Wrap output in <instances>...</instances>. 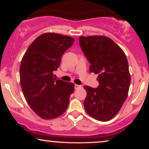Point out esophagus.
I'll list each match as a JSON object with an SVG mask.
<instances>
[{
  "label": "esophagus",
  "instance_id": "1",
  "mask_svg": "<svg viewBox=\"0 0 149 149\" xmlns=\"http://www.w3.org/2000/svg\"><path fill=\"white\" fill-rule=\"evenodd\" d=\"M81 88V86H80V85H75V90H77V89H78V88Z\"/></svg>",
  "mask_w": 149,
  "mask_h": 149
}]
</instances>
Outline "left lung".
Instances as JSON below:
<instances>
[{"label":"left lung","instance_id":"8db88e82","mask_svg":"<svg viewBox=\"0 0 149 149\" xmlns=\"http://www.w3.org/2000/svg\"><path fill=\"white\" fill-rule=\"evenodd\" d=\"M79 43L90 63V71L98 74L97 88L85 85V110L100 121L111 120L127 99L131 78L123 50L104 36H80Z\"/></svg>","mask_w":149,"mask_h":149}]
</instances>
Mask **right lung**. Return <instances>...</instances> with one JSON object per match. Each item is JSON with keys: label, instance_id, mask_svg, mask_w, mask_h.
Segmentation results:
<instances>
[{"label": "right lung", "instance_id": "obj_1", "mask_svg": "<svg viewBox=\"0 0 149 149\" xmlns=\"http://www.w3.org/2000/svg\"><path fill=\"white\" fill-rule=\"evenodd\" d=\"M74 38L55 33H45L32 42L22 57L20 84L25 100L42 119L59 117L66 111L74 84L54 78L65 51Z\"/></svg>", "mask_w": 149, "mask_h": 149}]
</instances>
